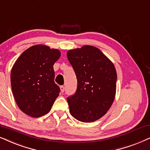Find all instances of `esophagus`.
<instances>
[{"mask_svg":"<svg viewBox=\"0 0 150 150\" xmlns=\"http://www.w3.org/2000/svg\"><path fill=\"white\" fill-rule=\"evenodd\" d=\"M60 90H61L62 93H64V86H61Z\"/></svg>","mask_w":150,"mask_h":150,"instance_id":"esophagus-1","label":"esophagus"}]
</instances>
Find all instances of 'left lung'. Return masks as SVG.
<instances>
[{
	"mask_svg": "<svg viewBox=\"0 0 150 150\" xmlns=\"http://www.w3.org/2000/svg\"><path fill=\"white\" fill-rule=\"evenodd\" d=\"M67 57L77 79L76 92L67 97L70 113L81 122L98 120L115 99L117 79L115 66L93 46L69 50Z\"/></svg>",
	"mask_w": 150,
	"mask_h": 150,
	"instance_id": "obj_1",
	"label": "left lung"
}]
</instances>
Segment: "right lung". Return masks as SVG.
<instances>
[{
	"label": "right lung",
	"instance_id": "right-lung-1",
	"mask_svg": "<svg viewBox=\"0 0 150 150\" xmlns=\"http://www.w3.org/2000/svg\"><path fill=\"white\" fill-rule=\"evenodd\" d=\"M60 55L58 49L37 45L25 50L13 64L11 90L18 106L26 115L40 117L51 110L60 92L53 70Z\"/></svg>",
	"mask_w": 150,
	"mask_h": 150
}]
</instances>
